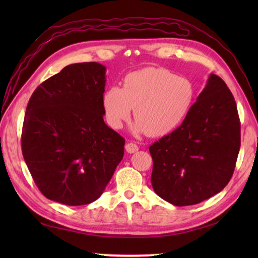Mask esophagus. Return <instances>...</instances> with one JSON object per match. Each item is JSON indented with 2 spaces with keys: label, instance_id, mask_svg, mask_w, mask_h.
Here are the masks:
<instances>
[{
  "label": "esophagus",
  "instance_id": "esophagus-1",
  "mask_svg": "<svg viewBox=\"0 0 258 258\" xmlns=\"http://www.w3.org/2000/svg\"><path fill=\"white\" fill-rule=\"evenodd\" d=\"M125 150H126V152H127V153H131V154H132V153H135V152L139 151V146L136 145L135 143H132V142H130V143H127V144L125 145Z\"/></svg>",
  "mask_w": 258,
  "mask_h": 258
}]
</instances>
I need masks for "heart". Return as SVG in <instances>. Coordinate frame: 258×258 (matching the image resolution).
Instances as JSON below:
<instances>
[{
    "label": "heart",
    "instance_id": "1",
    "mask_svg": "<svg viewBox=\"0 0 258 258\" xmlns=\"http://www.w3.org/2000/svg\"><path fill=\"white\" fill-rule=\"evenodd\" d=\"M193 84L165 69L146 68L128 74L123 89L112 86L103 96L108 124L120 128L133 108L136 131L151 136L172 132L187 116L194 102Z\"/></svg>",
    "mask_w": 258,
    "mask_h": 258
}]
</instances>
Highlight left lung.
<instances>
[{"label": "left lung", "mask_w": 258, "mask_h": 258, "mask_svg": "<svg viewBox=\"0 0 258 258\" xmlns=\"http://www.w3.org/2000/svg\"><path fill=\"white\" fill-rule=\"evenodd\" d=\"M239 147L236 102L225 82L211 74L180 126L150 146L153 188L175 206L199 204L228 184Z\"/></svg>", "instance_id": "obj_1"}]
</instances>
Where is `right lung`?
<instances>
[{"instance_id": "right-lung-1", "label": "right lung", "mask_w": 258, "mask_h": 258, "mask_svg": "<svg viewBox=\"0 0 258 258\" xmlns=\"http://www.w3.org/2000/svg\"><path fill=\"white\" fill-rule=\"evenodd\" d=\"M105 70L96 62L68 65L37 86L27 104L22 153L48 200L90 204L122 161L125 140L103 119Z\"/></svg>"}]
</instances>
